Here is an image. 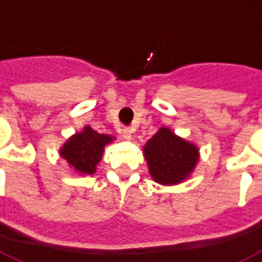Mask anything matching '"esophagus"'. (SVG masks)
Here are the masks:
<instances>
[{"label":"esophagus","mask_w":262,"mask_h":262,"mask_svg":"<svg viewBox=\"0 0 262 262\" xmlns=\"http://www.w3.org/2000/svg\"><path fill=\"white\" fill-rule=\"evenodd\" d=\"M121 134H123V138L125 141H131V138H133V131L129 128H123Z\"/></svg>","instance_id":"34e87169"}]
</instances>
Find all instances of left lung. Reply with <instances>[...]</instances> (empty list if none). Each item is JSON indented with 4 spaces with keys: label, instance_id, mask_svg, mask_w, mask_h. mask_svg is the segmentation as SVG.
<instances>
[{
    "label": "left lung",
    "instance_id": "left-lung-1",
    "mask_svg": "<svg viewBox=\"0 0 262 262\" xmlns=\"http://www.w3.org/2000/svg\"><path fill=\"white\" fill-rule=\"evenodd\" d=\"M149 174L160 185H178L192 176L200 153L196 143L178 137L168 127L159 128L143 146Z\"/></svg>",
    "mask_w": 262,
    "mask_h": 262
}]
</instances>
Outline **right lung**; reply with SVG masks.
Wrapping results in <instances>:
<instances>
[{
  "label": "right lung",
  "mask_w": 262,
  "mask_h": 262,
  "mask_svg": "<svg viewBox=\"0 0 262 262\" xmlns=\"http://www.w3.org/2000/svg\"><path fill=\"white\" fill-rule=\"evenodd\" d=\"M115 139L113 135L96 133L90 125H85L60 146L59 156L68 163L74 174L92 176L96 172L98 163L102 160L105 146Z\"/></svg>",
  "instance_id": "1"
}]
</instances>
